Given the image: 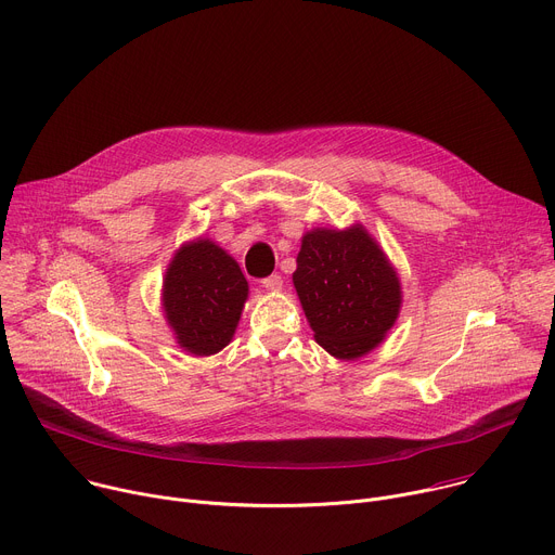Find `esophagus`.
<instances>
[{"instance_id": "34e87169", "label": "esophagus", "mask_w": 555, "mask_h": 555, "mask_svg": "<svg viewBox=\"0 0 555 555\" xmlns=\"http://www.w3.org/2000/svg\"><path fill=\"white\" fill-rule=\"evenodd\" d=\"M261 285H263L266 289H270V292H279V289L283 287V279H281V274H272V276L263 279Z\"/></svg>"}]
</instances>
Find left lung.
I'll return each instance as SVG.
<instances>
[{
  "mask_svg": "<svg viewBox=\"0 0 555 555\" xmlns=\"http://www.w3.org/2000/svg\"><path fill=\"white\" fill-rule=\"evenodd\" d=\"M313 340L338 360L384 343L402 309V283L362 223L302 234L292 274Z\"/></svg>",
  "mask_w": 555,
  "mask_h": 555,
  "instance_id": "obj_1",
  "label": "left lung"
}]
</instances>
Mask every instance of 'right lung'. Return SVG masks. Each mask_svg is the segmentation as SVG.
Segmentation results:
<instances>
[{"label": "right lung", "mask_w": 555, "mask_h": 555, "mask_svg": "<svg viewBox=\"0 0 555 555\" xmlns=\"http://www.w3.org/2000/svg\"><path fill=\"white\" fill-rule=\"evenodd\" d=\"M248 289L240 263L208 236L182 244L163 279L165 321L178 347L202 358L230 345Z\"/></svg>", "instance_id": "1"}]
</instances>
